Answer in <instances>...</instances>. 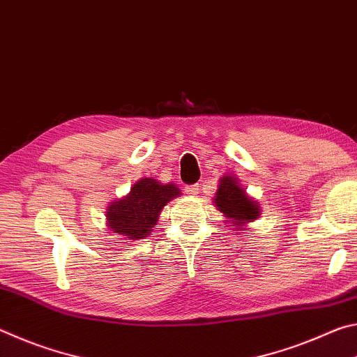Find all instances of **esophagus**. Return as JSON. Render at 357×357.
<instances>
[{"mask_svg": "<svg viewBox=\"0 0 357 357\" xmlns=\"http://www.w3.org/2000/svg\"><path fill=\"white\" fill-rule=\"evenodd\" d=\"M184 192L189 193V195H197L200 192V184H190L184 187Z\"/></svg>", "mask_w": 357, "mask_h": 357, "instance_id": "esophagus-1", "label": "esophagus"}]
</instances>
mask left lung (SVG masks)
I'll return each mask as SVG.
<instances>
[{"label": "left lung", "instance_id": "1", "mask_svg": "<svg viewBox=\"0 0 357 357\" xmlns=\"http://www.w3.org/2000/svg\"><path fill=\"white\" fill-rule=\"evenodd\" d=\"M214 202L217 209L238 227L244 225L245 222H252L259 215L258 204L247 197L244 189H241L238 181L233 176H227L220 181Z\"/></svg>", "mask_w": 357, "mask_h": 357}]
</instances>
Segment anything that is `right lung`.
<instances>
[{
    "label": "right lung",
    "instance_id": "add662e5",
    "mask_svg": "<svg viewBox=\"0 0 357 357\" xmlns=\"http://www.w3.org/2000/svg\"><path fill=\"white\" fill-rule=\"evenodd\" d=\"M178 195L176 185H164L153 178L140 179L132 187L128 197L108 206V227L129 239L146 238L153 231L162 208Z\"/></svg>",
    "mask_w": 357,
    "mask_h": 357
}]
</instances>
